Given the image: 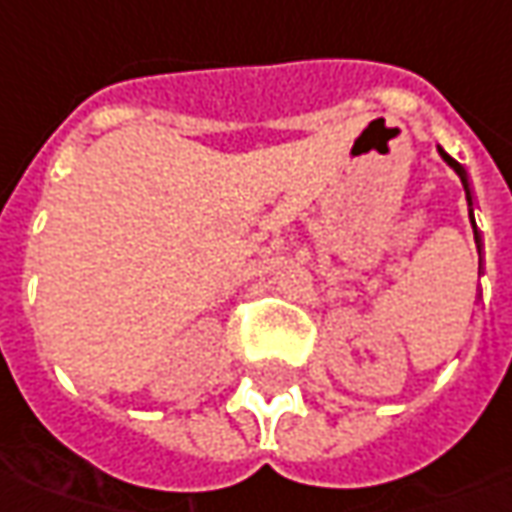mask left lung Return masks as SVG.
<instances>
[{
    "mask_svg": "<svg viewBox=\"0 0 512 512\" xmlns=\"http://www.w3.org/2000/svg\"><path fill=\"white\" fill-rule=\"evenodd\" d=\"M442 152V158H445V161H448L450 167L456 169V175H459V178H462V186H465V195H467V206H473V203H470V189H467V175H465V167H462V164H459V161H453V158H450L448 152L445 150H439ZM470 221H473V209H470ZM473 238H476V246H479V232H476V223H473ZM479 266H482V263H479Z\"/></svg>",
    "mask_w": 512,
    "mask_h": 512,
    "instance_id": "1",
    "label": "left lung"
}]
</instances>
